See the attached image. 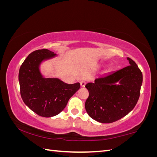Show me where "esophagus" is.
Instances as JSON below:
<instances>
[{
  "label": "esophagus",
  "mask_w": 157,
  "mask_h": 157,
  "mask_svg": "<svg viewBox=\"0 0 157 157\" xmlns=\"http://www.w3.org/2000/svg\"><path fill=\"white\" fill-rule=\"evenodd\" d=\"M86 84V81H84V80H81V81H80V86H81L82 87H84Z\"/></svg>",
  "instance_id": "esophagus-1"
}]
</instances>
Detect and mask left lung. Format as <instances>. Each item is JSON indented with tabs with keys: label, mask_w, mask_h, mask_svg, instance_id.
I'll use <instances>...</instances> for the list:
<instances>
[{
	"label": "left lung",
	"mask_w": 157,
	"mask_h": 157,
	"mask_svg": "<svg viewBox=\"0 0 157 157\" xmlns=\"http://www.w3.org/2000/svg\"><path fill=\"white\" fill-rule=\"evenodd\" d=\"M127 59L130 65L101 76L85 86L89 92L85 109L94 120L101 123L115 122L127 115L137 104L143 75L134 61Z\"/></svg>",
	"instance_id": "8db88e82"
}]
</instances>
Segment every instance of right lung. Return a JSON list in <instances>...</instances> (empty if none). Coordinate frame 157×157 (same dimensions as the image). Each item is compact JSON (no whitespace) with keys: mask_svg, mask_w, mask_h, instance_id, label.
<instances>
[{"mask_svg":"<svg viewBox=\"0 0 157 157\" xmlns=\"http://www.w3.org/2000/svg\"><path fill=\"white\" fill-rule=\"evenodd\" d=\"M56 56L49 50H35L27 57L19 71L23 102L31 110L43 117L58 115L80 87L79 82L69 84L59 78L43 77L39 69L40 63Z\"/></svg>","mask_w":157,"mask_h":157,"instance_id":"add662e5","label":"right lung"}]
</instances>
